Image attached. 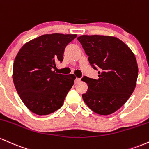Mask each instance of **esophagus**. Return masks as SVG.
Here are the masks:
<instances>
[{
  "label": "esophagus",
  "mask_w": 149,
  "mask_h": 149,
  "mask_svg": "<svg viewBox=\"0 0 149 149\" xmlns=\"http://www.w3.org/2000/svg\"><path fill=\"white\" fill-rule=\"evenodd\" d=\"M80 81H81V79H80V78H77V77L76 79H75V80H74V82L76 83V84H77V83H79Z\"/></svg>",
  "instance_id": "obj_1"
}]
</instances>
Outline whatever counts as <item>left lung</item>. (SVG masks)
Masks as SVG:
<instances>
[{"label":"left lung","mask_w":149,"mask_h":149,"mask_svg":"<svg viewBox=\"0 0 149 149\" xmlns=\"http://www.w3.org/2000/svg\"><path fill=\"white\" fill-rule=\"evenodd\" d=\"M77 40L91 66L98 71V79L86 76L81 79L88 84L87 91L82 94L84 101L97 114H112L134 90L138 77L136 58L124 42L113 36L82 35Z\"/></svg>","instance_id":"1"}]
</instances>
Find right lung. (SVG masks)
<instances>
[{"mask_svg":"<svg viewBox=\"0 0 149 149\" xmlns=\"http://www.w3.org/2000/svg\"><path fill=\"white\" fill-rule=\"evenodd\" d=\"M76 34H45L21 48L13 65V79L24 105L38 115L51 114L63 106L74 84V74H57L67 45Z\"/></svg>","mask_w":149,"mask_h":149,"instance_id":"obj_1","label":"right lung"}]
</instances>
